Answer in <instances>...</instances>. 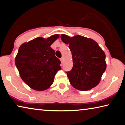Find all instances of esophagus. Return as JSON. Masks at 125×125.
<instances>
[{
  "instance_id": "1",
  "label": "esophagus",
  "mask_w": 125,
  "mask_h": 125,
  "mask_svg": "<svg viewBox=\"0 0 125 125\" xmlns=\"http://www.w3.org/2000/svg\"><path fill=\"white\" fill-rule=\"evenodd\" d=\"M60 60H61V62H62V63L63 62V58H61V59H60Z\"/></svg>"
}]
</instances>
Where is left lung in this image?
<instances>
[{"label":"left lung","instance_id":"obj_1","mask_svg":"<svg viewBox=\"0 0 125 125\" xmlns=\"http://www.w3.org/2000/svg\"><path fill=\"white\" fill-rule=\"evenodd\" d=\"M61 38L72 52V69L66 72L71 85L81 91L97 86L106 69L105 53L97 43L79 35L70 37L62 34Z\"/></svg>","mask_w":125,"mask_h":125}]
</instances>
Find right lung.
<instances>
[{
	"mask_svg": "<svg viewBox=\"0 0 125 125\" xmlns=\"http://www.w3.org/2000/svg\"><path fill=\"white\" fill-rule=\"evenodd\" d=\"M58 34L47 39L38 37L20 46L15 59V66L22 80L36 91H44L53 84L61 63L51 45Z\"/></svg>",
	"mask_w": 125,
	"mask_h": 125,
	"instance_id": "right-lung-1",
	"label": "right lung"
}]
</instances>
